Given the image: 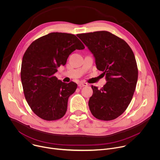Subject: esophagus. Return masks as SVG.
I'll list each match as a JSON object with an SVG mask.
<instances>
[{"mask_svg":"<svg viewBox=\"0 0 160 160\" xmlns=\"http://www.w3.org/2000/svg\"><path fill=\"white\" fill-rule=\"evenodd\" d=\"M78 87L80 88H82V87H85V86H88V83H83V82H80L78 84Z\"/></svg>","mask_w":160,"mask_h":160,"instance_id":"34e87169","label":"esophagus"}]
</instances>
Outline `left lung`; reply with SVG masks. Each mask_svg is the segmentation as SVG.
<instances>
[{"instance_id":"left-lung-1","label":"left lung","mask_w":160,"mask_h":160,"mask_svg":"<svg viewBox=\"0 0 160 160\" xmlns=\"http://www.w3.org/2000/svg\"><path fill=\"white\" fill-rule=\"evenodd\" d=\"M77 37L93 54L97 69L103 72L107 82L101 88L92 85L90 112L99 120L115 119L128 106L136 87L138 69L134 54L125 41L109 32Z\"/></svg>"}]
</instances>
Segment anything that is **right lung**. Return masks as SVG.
<instances>
[{"mask_svg": "<svg viewBox=\"0 0 160 160\" xmlns=\"http://www.w3.org/2000/svg\"><path fill=\"white\" fill-rule=\"evenodd\" d=\"M84 48L75 35L59 32L44 35L28 48L22 59L21 79L25 99L38 117L51 121L65 115L68 98L77 84L62 82L54 74L72 52Z\"/></svg>", "mask_w": 160, "mask_h": 160, "instance_id": "add662e5", "label": "right lung"}]
</instances>
